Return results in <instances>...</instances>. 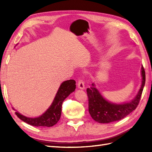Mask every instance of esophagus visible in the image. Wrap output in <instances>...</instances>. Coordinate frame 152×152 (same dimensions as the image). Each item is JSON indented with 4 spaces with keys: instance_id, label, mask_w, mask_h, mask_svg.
Wrapping results in <instances>:
<instances>
[{
    "instance_id": "esophagus-1",
    "label": "esophagus",
    "mask_w": 152,
    "mask_h": 152,
    "mask_svg": "<svg viewBox=\"0 0 152 152\" xmlns=\"http://www.w3.org/2000/svg\"><path fill=\"white\" fill-rule=\"evenodd\" d=\"M78 87L80 89H84L85 88V86H84V82L82 80H79L78 81V84H77Z\"/></svg>"
}]
</instances>
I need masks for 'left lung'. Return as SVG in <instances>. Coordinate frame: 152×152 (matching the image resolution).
<instances>
[{
	"mask_svg": "<svg viewBox=\"0 0 152 152\" xmlns=\"http://www.w3.org/2000/svg\"><path fill=\"white\" fill-rule=\"evenodd\" d=\"M142 83L136 97L131 102L116 104L109 102L101 94L94 83L87 89L89 99V112L93 119L99 123H110L120 121L134 110L139 104L145 84V72L141 66Z\"/></svg>",
	"mask_w": 152,
	"mask_h": 152,
	"instance_id": "obj_1",
	"label": "left lung"
}]
</instances>
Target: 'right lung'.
I'll use <instances>...</instances> for the list:
<instances>
[{"mask_svg": "<svg viewBox=\"0 0 152 152\" xmlns=\"http://www.w3.org/2000/svg\"><path fill=\"white\" fill-rule=\"evenodd\" d=\"M75 83L76 82L74 80H66L61 83L52 104L40 116L35 118L27 117L18 112H16V115L21 121L33 126L52 127L54 126L60 119L63 101L75 91Z\"/></svg>", "mask_w": 152, "mask_h": 152, "instance_id": "right-lung-1", "label": "right lung"}]
</instances>
